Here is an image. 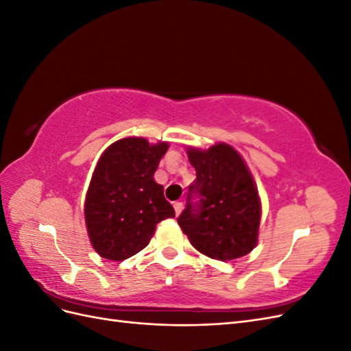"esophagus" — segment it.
I'll return each instance as SVG.
<instances>
[{"label":"esophagus","mask_w":351,"mask_h":351,"mask_svg":"<svg viewBox=\"0 0 351 351\" xmlns=\"http://www.w3.org/2000/svg\"><path fill=\"white\" fill-rule=\"evenodd\" d=\"M174 209H176V214L177 215H180V212L183 210V202H180V200H177V202H174Z\"/></svg>","instance_id":"obj_1"}]
</instances>
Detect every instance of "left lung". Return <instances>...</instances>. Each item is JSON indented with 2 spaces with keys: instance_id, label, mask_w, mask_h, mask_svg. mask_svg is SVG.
Returning a JSON list of instances; mask_svg holds the SVG:
<instances>
[{
  "instance_id": "8db88e82",
  "label": "left lung",
  "mask_w": 351,
  "mask_h": 351,
  "mask_svg": "<svg viewBox=\"0 0 351 351\" xmlns=\"http://www.w3.org/2000/svg\"><path fill=\"white\" fill-rule=\"evenodd\" d=\"M187 156L196 180L178 226L192 246L212 259L226 262L250 253L258 244L261 199L244 159L227 143L206 151L187 147Z\"/></svg>"
}]
</instances>
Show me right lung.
Segmentation results:
<instances>
[{
    "instance_id": "obj_1",
    "label": "right lung",
    "mask_w": 351,
    "mask_h": 351,
    "mask_svg": "<svg viewBox=\"0 0 351 351\" xmlns=\"http://www.w3.org/2000/svg\"><path fill=\"white\" fill-rule=\"evenodd\" d=\"M167 151V142L124 137L101 155L84 200L88 234L99 256H133L149 244L158 222L176 217L164 187L154 180Z\"/></svg>"
}]
</instances>
